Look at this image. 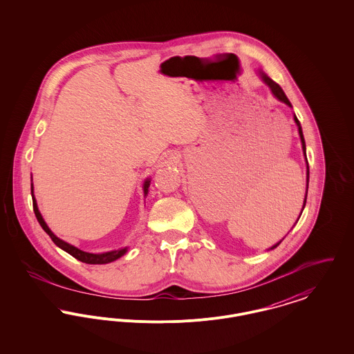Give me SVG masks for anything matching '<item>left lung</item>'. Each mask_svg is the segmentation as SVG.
I'll return each mask as SVG.
<instances>
[{
	"instance_id": "left-lung-1",
	"label": "left lung",
	"mask_w": 354,
	"mask_h": 354,
	"mask_svg": "<svg viewBox=\"0 0 354 354\" xmlns=\"http://www.w3.org/2000/svg\"><path fill=\"white\" fill-rule=\"evenodd\" d=\"M260 75H261L263 81L270 86V90H272V93H273V95H274L279 101L284 102V103H286L288 106H290V107H292V104H290L289 100L286 98V93L283 91V88H281L279 84H276L273 80H270V77H268V75H266L264 73H260ZM295 122H296V124L299 126V134H300V138H301L304 153H305V140H304L303 130H301L300 122H299V119L296 118V115H295ZM305 158H306V155H305ZM306 163H308V160H306ZM306 169H308V172H306V174H308V180H309V167L306 166ZM306 191H308V187H306ZM305 203H306V196H305V201H304V207H305ZM279 244H280V241H279L276 245H273V247H272V250H273V248H276Z\"/></svg>"
}]
</instances>
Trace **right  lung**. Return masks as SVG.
<instances>
[{"mask_svg": "<svg viewBox=\"0 0 354 354\" xmlns=\"http://www.w3.org/2000/svg\"><path fill=\"white\" fill-rule=\"evenodd\" d=\"M149 187H150V180H146V182H145V185H143V188H145V195H147V192H149ZM32 196H33V185H32ZM33 209L34 214H35V218L38 220V223L41 224V227L44 228V231H45L48 235L50 236L51 240L54 241V244H55V245H58L59 248H62L64 251H66V252L70 253L73 257L78 259V260H80V261H82V263H86V264H107V263H111V261L117 260V259H119L120 256H123V254L126 253V251H127L126 248H123V250L102 253V254H94V253L84 252V251H81V250L75 248L74 245H70L68 243H65L64 240L58 239L57 236L54 235V234L51 232L50 230H49V227L46 225L45 220L42 219V216H41V214H39V211H38V207H37V203H35L34 196Z\"/></svg>", "mask_w": 354, "mask_h": 354, "instance_id": "obj_1", "label": "right lung"}]
</instances>
